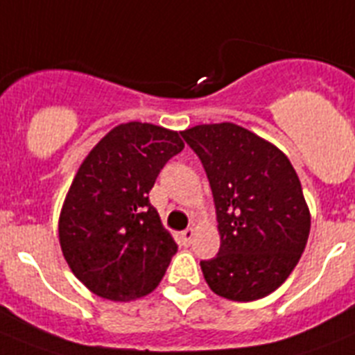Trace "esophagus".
I'll return each mask as SVG.
<instances>
[{"label":"esophagus","mask_w":355,"mask_h":355,"mask_svg":"<svg viewBox=\"0 0 355 355\" xmlns=\"http://www.w3.org/2000/svg\"><path fill=\"white\" fill-rule=\"evenodd\" d=\"M180 237H182V241L186 243V245H189V243L193 241V237H195V229H193V227H189V229H186L184 232L180 234Z\"/></svg>","instance_id":"esophagus-1"}]
</instances>
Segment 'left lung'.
I'll return each mask as SVG.
<instances>
[{
  "mask_svg": "<svg viewBox=\"0 0 355 355\" xmlns=\"http://www.w3.org/2000/svg\"><path fill=\"white\" fill-rule=\"evenodd\" d=\"M182 137L202 160L218 216L220 252L200 266L209 288L252 302L282 286L307 245L311 212L284 152L234 123L196 125Z\"/></svg>",
  "mask_w": 355,
  "mask_h": 355,
  "instance_id": "8db88e82",
  "label": "left lung"
}]
</instances>
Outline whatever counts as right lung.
Wrapping results in <instances>:
<instances>
[{"mask_svg":"<svg viewBox=\"0 0 355 355\" xmlns=\"http://www.w3.org/2000/svg\"><path fill=\"white\" fill-rule=\"evenodd\" d=\"M180 134L152 123L114 126L80 164L58 218V241L76 279L114 302L146 297L177 254L148 193Z\"/></svg>","mask_w":355,"mask_h":355,"instance_id":"obj_1","label":"right lung"}]
</instances>
